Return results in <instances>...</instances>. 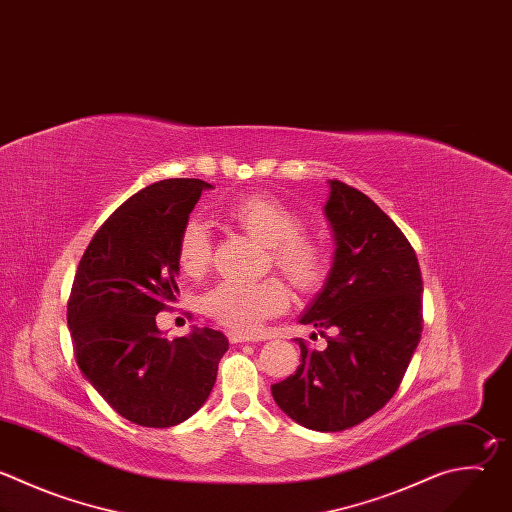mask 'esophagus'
<instances>
[{"label":"esophagus","mask_w":512,"mask_h":512,"mask_svg":"<svg viewBox=\"0 0 512 512\" xmlns=\"http://www.w3.org/2000/svg\"><path fill=\"white\" fill-rule=\"evenodd\" d=\"M227 337H229V342H231V344H245V342H255V337H249V335H245V333H239V331H229V333H227Z\"/></svg>","instance_id":"34e87169"}]
</instances>
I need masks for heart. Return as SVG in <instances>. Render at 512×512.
<instances>
[{
    "label": "heart",
    "mask_w": 512,
    "mask_h": 512,
    "mask_svg": "<svg viewBox=\"0 0 512 512\" xmlns=\"http://www.w3.org/2000/svg\"><path fill=\"white\" fill-rule=\"evenodd\" d=\"M225 217L251 237L271 247V263L299 293H315L327 279L331 257L327 247L303 235L301 217L269 195H245L223 209ZM213 259V241L207 225L191 219L177 239V261L187 275H201ZM289 305V289L279 277L261 281H221L203 297V309L217 323L253 331L265 319Z\"/></svg>",
    "instance_id": "1"
}]
</instances>
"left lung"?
<instances>
[{"mask_svg": "<svg viewBox=\"0 0 512 512\" xmlns=\"http://www.w3.org/2000/svg\"><path fill=\"white\" fill-rule=\"evenodd\" d=\"M325 205L335 237L323 291L299 319L325 337L303 339L295 374L271 386L277 406L297 424L339 432L382 410L402 384L422 333V275L398 225L362 191L329 181Z\"/></svg>", "mask_w": 512, "mask_h": 512, "instance_id": "left-lung-1", "label": "left lung"}]
</instances>
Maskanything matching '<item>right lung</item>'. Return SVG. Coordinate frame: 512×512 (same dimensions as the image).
I'll return each mask as SVG.
<instances>
[{"label":"right lung","mask_w":512,"mask_h":512,"mask_svg":"<svg viewBox=\"0 0 512 512\" xmlns=\"http://www.w3.org/2000/svg\"><path fill=\"white\" fill-rule=\"evenodd\" d=\"M205 189L201 179H166L138 191L94 233L74 275L68 327L76 364L138 426L168 428L193 416L229 350L215 329L168 339L156 327V313L177 301V239Z\"/></svg>","instance_id":"obj_1"}]
</instances>
